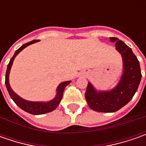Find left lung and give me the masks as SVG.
<instances>
[{
  "instance_id": "1",
  "label": "left lung",
  "mask_w": 146,
  "mask_h": 146,
  "mask_svg": "<svg viewBox=\"0 0 146 146\" xmlns=\"http://www.w3.org/2000/svg\"><path fill=\"white\" fill-rule=\"evenodd\" d=\"M115 42V48L122 54L123 62V74L117 87L110 92L97 93L88 83L85 99L88 106L98 112H115L127 104L137 90L141 80V71L137 58L131 48L116 37H110Z\"/></svg>"
}]
</instances>
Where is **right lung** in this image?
<instances>
[{
    "mask_svg": "<svg viewBox=\"0 0 146 146\" xmlns=\"http://www.w3.org/2000/svg\"><path fill=\"white\" fill-rule=\"evenodd\" d=\"M37 40H34L32 41H30L28 43H26L23 45H22L18 50H16V52L14 53V55L12 57V58L10 59L9 62L8 66H7V70H6V73H5V85H6V88L8 90L9 93L10 98L13 99L15 104L20 107L22 110H23L24 111L30 113L31 115H43L45 113H48L51 112L57 108V106H58L59 102H61L62 98V95H63V92H64V88H66V85H68L70 83V81H66L62 83L59 84V86L58 87V93L55 98L48 102H28L26 101L24 99L21 98L19 97L16 93H14V91L11 89V88L9 86V70L11 68V66L13 64L14 59L15 58V57L19 53L20 51H22L24 48H26L27 46H28L29 44H31L33 43L37 42Z\"/></svg>",
    "mask_w": 146,
    "mask_h": 146,
    "instance_id": "right-lung-1",
    "label": "right lung"
}]
</instances>
